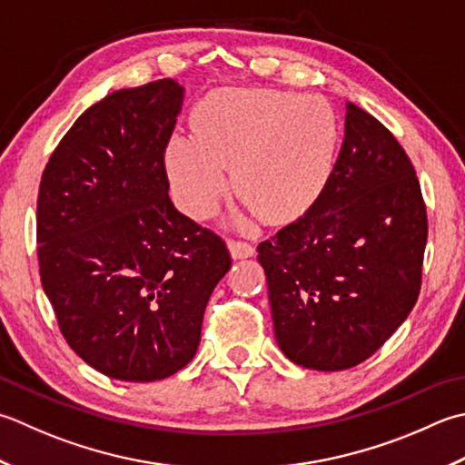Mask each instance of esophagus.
<instances>
[{
	"instance_id": "esophagus-1",
	"label": "esophagus",
	"mask_w": 465,
	"mask_h": 465,
	"mask_svg": "<svg viewBox=\"0 0 465 465\" xmlns=\"http://www.w3.org/2000/svg\"><path fill=\"white\" fill-rule=\"evenodd\" d=\"M230 250H232L233 258H250L256 253V248H253V245L245 240H232Z\"/></svg>"
}]
</instances>
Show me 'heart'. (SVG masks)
<instances>
[{"mask_svg": "<svg viewBox=\"0 0 465 465\" xmlns=\"http://www.w3.org/2000/svg\"><path fill=\"white\" fill-rule=\"evenodd\" d=\"M336 121L329 104L280 90L213 96L195 118V136L167 147L171 187L193 217H209L232 185L268 220H286L312 202L334 159Z\"/></svg>", "mask_w": 465, "mask_h": 465, "instance_id": "obj_1", "label": "heart"}]
</instances>
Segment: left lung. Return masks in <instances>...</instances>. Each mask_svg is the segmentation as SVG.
<instances>
[{"label": "left lung", "mask_w": 465, "mask_h": 465, "mask_svg": "<svg viewBox=\"0 0 465 465\" xmlns=\"http://www.w3.org/2000/svg\"><path fill=\"white\" fill-rule=\"evenodd\" d=\"M425 243L415 167L385 124L349 103L322 191L258 245L282 352L314 371L367 361L413 311Z\"/></svg>", "instance_id": "left-lung-1"}]
</instances>
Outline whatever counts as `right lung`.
<instances>
[{"instance_id": "add662e5", "label": "right lung", "mask_w": 465, "mask_h": 465, "mask_svg": "<svg viewBox=\"0 0 465 465\" xmlns=\"http://www.w3.org/2000/svg\"><path fill=\"white\" fill-rule=\"evenodd\" d=\"M183 88L163 78L82 113L50 154L35 240L44 292L70 349L106 377L149 383L195 357L232 256L177 212L165 151Z\"/></svg>"}]
</instances>
